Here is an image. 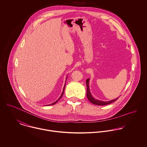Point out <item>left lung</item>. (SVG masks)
<instances>
[{
  "instance_id": "8db88e82",
  "label": "left lung",
  "mask_w": 147,
  "mask_h": 147,
  "mask_svg": "<svg viewBox=\"0 0 147 147\" xmlns=\"http://www.w3.org/2000/svg\"><path fill=\"white\" fill-rule=\"evenodd\" d=\"M86 84H87V96L88 98V99L90 100V101H91L94 104L98 105H105L111 104V103L115 101L116 100L118 99V98H117L115 100H112L109 101H100V100H98L93 98L91 94V92L90 91V88H89V79H87V80H86Z\"/></svg>"
}]
</instances>
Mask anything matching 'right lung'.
I'll return each mask as SVG.
<instances>
[{
	"label": "right lung",
	"instance_id": "add662e5",
	"mask_svg": "<svg viewBox=\"0 0 147 147\" xmlns=\"http://www.w3.org/2000/svg\"><path fill=\"white\" fill-rule=\"evenodd\" d=\"M64 88H65V86H64V90H63V92H62V94H61V96H60V98H59V99H58V100H57V101H55V102H53V103H52V104H51V105H53V104H55V103H56V102H57V101H58V100H59V99H60V98H61V97H62V96H63V94H64Z\"/></svg>",
	"mask_w": 147,
	"mask_h": 147
}]
</instances>
